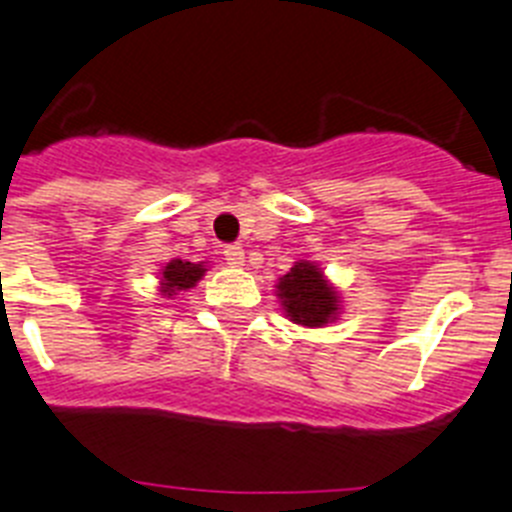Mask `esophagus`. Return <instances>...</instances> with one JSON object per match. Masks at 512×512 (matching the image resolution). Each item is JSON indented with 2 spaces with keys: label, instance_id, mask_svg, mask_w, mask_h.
Returning a JSON list of instances; mask_svg holds the SVG:
<instances>
[{
  "label": "esophagus",
  "instance_id": "1",
  "mask_svg": "<svg viewBox=\"0 0 512 512\" xmlns=\"http://www.w3.org/2000/svg\"><path fill=\"white\" fill-rule=\"evenodd\" d=\"M223 260L231 265V268H242L244 265V249L239 244H229L223 247Z\"/></svg>",
  "mask_w": 512,
  "mask_h": 512
}]
</instances>
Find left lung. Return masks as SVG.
<instances>
[{"instance_id": "8db88e82", "label": "left lung", "mask_w": 512, "mask_h": 512, "mask_svg": "<svg viewBox=\"0 0 512 512\" xmlns=\"http://www.w3.org/2000/svg\"><path fill=\"white\" fill-rule=\"evenodd\" d=\"M278 299L291 322L304 328H322L341 312V296L322 276V270L309 260H299L278 281Z\"/></svg>"}]
</instances>
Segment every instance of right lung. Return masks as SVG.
Listing matches in <instances>:
<instances>
[{
	"label": "right lung",
	"mask_w": 512,
	"mask_h": 512,
	"mask_svg": "<svg viewBox=\"0 0 512 512\" xmlns=\"http://www.w3.org/2000/svg\"><path fill=\"white\" fill-rule=\"evenodd\" d=\"M205 265L203 263H187V260H171L166 263V268L161 270V294L163 296H174L179 291L192 289L200 278L205 276Z\"/></svg>",
	"instance_id": "1"
}]
</instances>
